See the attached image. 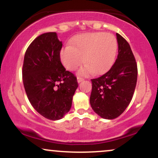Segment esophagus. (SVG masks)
<instances>
[{
	"mask_svg": "<svg viewBox=\"0 0 158 158\" xmlns=\"http://www.w3.org/2000/svg\"><path fill=\"white\" fill-rule=\"evenodd\" d=\"M83 80H84V79H83V78H81V77H77V81L78 82H81V81H82Z\"/></svg>",
	"mask_w": 158,
	"mask_h": 158,
	"instance_id": "1",
	"label": "esophagus"
}]
</instances>
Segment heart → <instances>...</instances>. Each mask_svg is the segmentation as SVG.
<instances>
[{
  "label": "heart",
  "mask_w": 158,
  "mask_h": 158,
  "mask_svg": "<svg viewBox=\"0 0 158 158\" xmlns=\"http://www.w3.org/2000/svg\"><path fill=\"white\" fill-rule=\"evenodd\" d=\"M118 49L117 38L110 33L99 32L78 35L60 51L64 68L74 70L82 61L85 64L78 73L81 76L101 75L108 71L115 61Z\"/></svg>",
  "instance_id": "1"
}]
</instances>
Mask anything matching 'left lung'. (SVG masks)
Returning <instances> with one entry per match:
<instances>
[{"label":"left lung","instance_id":"left-lung-1","mask_svg":"<svg viewBox=\"0 0 158 158\" xmlns=\"http://www.w3.org/2000/svg\"><path fill=\"white\" fill-rule=\"evenodd\" d=\"M118 56L111 68L100 77L91 79L90 103L102 118L118 117L131 102L137 79V65L130 45L117 33Z\"/></svg>","mask_w":158,"mask_h":158}]
</instances>
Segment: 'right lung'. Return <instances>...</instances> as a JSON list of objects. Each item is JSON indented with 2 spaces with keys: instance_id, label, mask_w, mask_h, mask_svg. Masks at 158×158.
I'll return each instance as SVG.
<instances>
[{
  "instance_id": "add662e5",
  "label": "right lung",
  "mask_w": 158,
  "mask_h": 158,
  "mask_svg": "<svg viewBox=\"0 0 158 158\" xmlns=\"http://www.w3.org/2000/svg\"><path fill=\"white\" fill-rule=\"evenodd\" d=\"M61 47L56 32H46L32 41L23 59L22 79L29 101L50 120L61 119L70 110L78 88L76 76L61 62Z\"/></svg>"
}]
</instances>
